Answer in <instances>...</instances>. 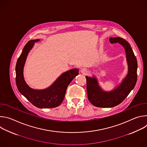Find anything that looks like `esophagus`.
<instances>
[{
  "mask_svg": "<svg viewBox=\"0 0 147 147\" xmlns=\"http://www.w3.org/2000/svg\"><path fill=\"white\" fill-rule=\"evenodd\" d=\"M81 72L83 74H87L88 73V69H87L86 68H83V69H81Z\"/></svg>",
  "mask_w": 147,
  "mask_h": 147,
  "instance_id": "1",
  "label": "esophagus"
}]
</instances>
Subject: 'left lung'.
Masks as SVG:
<instances>
[{
    "mask_svg": "<svg viewBox=\"0 0 147 147\" xmlns=\"http://www.w3.org/2000/svg\"><path fill=\"white\" fill-rule=\"evenodd\" d=\"M109 40L111 44L119 42L125 49L129 70L121 84L115 90L108 92L102 90L94 77H86L88 100L93 105L99 108H112L118 105L134 88L137 80V61L129 43L120 37L110 38Z\"/></svg>",
    "mask_w": 147,
    "mask_h": 147,
    "instance_id": "left-lung-1",
    "label": "left lung"
}]
</instances>
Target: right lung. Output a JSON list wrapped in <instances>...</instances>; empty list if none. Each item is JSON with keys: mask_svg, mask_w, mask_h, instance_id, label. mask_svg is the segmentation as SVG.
<instances>
[{"mask_svg": "<svg viewBox=\"0 0 147 147\" xmlns=\"http://www.w3.org/2000/svg\"><path fill=\"white\" fill-rule=\"evenodd\" d=\"M39 39L28 41L18 57L16 66V82L19 92L23 95L32 105L39 108H55L64 99L66 89L73 79L78 74V70L74 69L62 74L49 88L36 90L30 88L25 82L23 68L27 55L34 42Z\"/></svg>", "mask_w": 147, "mask_h": 147, "instance_id": "add662e5", "label": "right lung"}]
</instances>
